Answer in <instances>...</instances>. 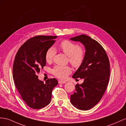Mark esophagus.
Wrapping results in <instances>:
<instances>
[{
    "label": "esophagus",
    "instance_id": "1",
    "mask_svg": "<svg viewBox=\"0 0 126 126\" xmlns=\"http://www.w3.org/2000/svg\"><path fill=\"white\" fill-rule=\"evenodd\" d=\"M66 83L65 81H62V80H59V83H60V84H63V83Z\"/></svg>",
    "mask_w": 126,
    "mask_h": 126
}]
</instances>
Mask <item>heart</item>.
<instances>
[{"mask_svg":"<svg viewBox=\"0 0 126 126\" xmlns=\"http://www.w3.org/2000/svg\"><path fill=\"white\" fill-rule=\"evenodd\" d=\"M60 49L69 56L70 63L75 67H79L84 61L86 51L84 48L79 47V45L68 40H64L59 45ZM56 51L54 48H48L45 54V59L47 62H51L55 56ZM71 69L69 66L56 65L55 66L52 73L57 78L65 79L71 73Z\"/></svg>","mask_w":126,"mask_h":126,"instance_id":"1","label":"heart"}]
</instances>
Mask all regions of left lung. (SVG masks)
<instances>
[{
    "mask_svg": "<svg viewBox=\"0 0 126 126\" xmlns=\"http://www.w3.org/2000/svg\"><path fill=\"white\" fill-rule=\"evenodd\" d=\"M71 40L81 42L86 48L84 61L72 76L76 79H83L84 82L76 85L71 102L77 109L88 110L100 101L107 88L110 76V61L102 45L88 35L81 34Z\"/></svg>",
    "mask_w": 126,
    "mask_h": 126,
    "instance_id": "8db88e82",
    "label": "left lung"
}]
</instances>
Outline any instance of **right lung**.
<instances>
[{
    "mask_svg": "<svg viewBox=\"0 0 126 126\" xmlns=\"http://www.w3.org/2000/svg\"><path fill=\"white\" fill-rule=\"evenodd\" d=\"M57 37L36 35L25 41L16 54L13 67L15 85L22 99L32 109H40L49 104L53 89L58 84L55 78L48 79L44 83L37 76L46 65V51Z\"/></svg>",
    "mask_w": 126,
    "mask_h": 126,
    "instance_id": "right-lung-1",
    "label": "right lung"
}]
</instances>
